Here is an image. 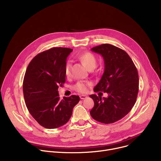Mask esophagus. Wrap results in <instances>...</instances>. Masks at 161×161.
<instances>
[{
	"label": "esophagus",
	"instance_id": "34e87169",
	"mask_svg": "<svg viewBox=\"0 0 161 161\" xmlns=\"http://www.w3.org/2000/svg\"><path fill=\"white\" fill-rule=\"evenodd\" d=\"M87 97L86 96V95H80V98L81 99H85V98H86Z\"/></svg>",
	"mask_w": 161,
	"mask_h": 161
}]
</instances>
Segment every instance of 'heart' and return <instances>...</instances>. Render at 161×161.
<instances>
[{
    "label": "heart",
    "instance_id": "obj_1",
    "mask_svg": "<svg viewBox=\"0 0 161 161\" xmlns=\"http://www.w3.org/2000/svg\"><path fill=\"white\" fill-rule=\"evenodd\" d=\"M78 60L84 66V67L89 70H93L96 67L97 59L96 56L91 52H85L80 54L78 57ZM70 69L71 65L70 63H67L65 66L64 72L65 74L67 76H70ZM92 85V83L89 81H79L75 84L74 87V89L79 92L85 93L88 91L89 87Z\"/></svg>",
    "mask_w": 161,
    "mask_h": 161
}]
</instances>
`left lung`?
<instances>
[{
	"instance_id": "8db88e82",
	"label": "left lung",
	"mask_w": 161,
	"mask_h": 161,
	"mask_svg": "<svg viewBox=\"0 0 161 161\" xmlns=\"http://www.w3.org/2000/svg\"><path fill=\"white\" fill-rule=\"evenodd\" d=\"M103 56L104 72L93 91L107 92V98L96 95L89 97L95 105L90 111L93 119L105 124L121 119L131 110L136 101L139 77L136 66L124 50L104 44L91 48Z\"/></svg>"
}]
</instances>
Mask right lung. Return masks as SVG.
I'll return each mask as SVG.
<instances>
[{"mask_svg": "<svg viewBox=\"0 0 161 161\" xmlns=\"http://www.w3.org/2000/svg\"><path fill=\"white\" fill-rule=\"evenodd\" d=\"M72 49L53 47L38 54L25 72L23 91L31 115L46 129L58 128L69 121L80 97L60 100L58 88L65 82L66 58Z\"/></svg>", "mask_w": 161, "mask_h": 161, "instance_id": "right-lung-1", "label": "right lung"}]
</instances>
